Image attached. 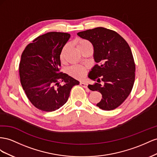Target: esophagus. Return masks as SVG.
I'll use <instances>...</instances> for the list:
<instances>
[{
	"instance_id": "esophagus-1",
	"label": "esophagus",
	"mask_w": 157,
	"mask_h": 157,
	"mask_svg": "<svg viewBox=\"0 0 157 157\" xmlns=\"http://www.w3.org/2000/svg\"><path fill=\"white\" fill-rule=\"evenodd\" d=\"M80 85H81V86H82L83 87L87 89V91H89V89H88V88H87V83L86 82H80Z\"/></svg>"
}]
</instances>
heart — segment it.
<instances>
[{
  "label": "heart",
  "instance_id": "heart-1",
  "mask_svg": "<svg viewBox=\"0 0 157 157\" xmlns=\"http://www.w3.org/2000/svg\"><path fill=\"white\" fill-rule=\"evenodd\" d=\"M89 43V41L86 39H78L76 41V45H77V47L78 48H80ZM66 49H67V45H65L63 48H62V51L60 52V59H63L64 58ZM69 71H70V74L72 76H74V78L79 79V78H82L85 75V73H86V69H85L82 66H75L71 67V68L70 69Z\"/></svg>",
  "mask_w": 157,
  "mask_h": 157
}]
</instances>
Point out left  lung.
<instances>
[{
  "mask_svg": "<svg viewBox=\"0 0 157 157\" xmlns=\"http://www.w3.org/2000/svg\"><path fill=\"white\" fill-rule=\"evenodd\" d=\"M78 35L93 46L97 64L88 77L97 82L88 88L101 93L102 98L97 106L104 110L116 109L130 94L135 81L136 66L130 47L116 31L101 27L81 31ZM101 81L103 84L100 83Z\"/></svg>",
  "mask_w": 157,
  "mask_h": 157,
  "instance_id": "obj_1",
  "label": "left lung"
}]
</instances>
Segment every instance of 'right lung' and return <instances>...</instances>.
Returning a JSON list of instances; mask_svg holds the SVG:
<instances>
[{"mask_svg": "<svg viewBox=\"0 0 157 157\" xmlns=\"http://www.w3.org/2000/svg\"><path fill=\"white\" fill-rule=\"evenodd\" d=\"M70 35L49 32L40 35L25 47L21 56L19 72L21 86L37 109L55 111L68 99L71 88L79 82L59 72L60 55Z\"/></svg>", "mask_w": 157, "mask_h": 157, "instance_id": "add662e5", "label": "right lung"}]
</instances>
